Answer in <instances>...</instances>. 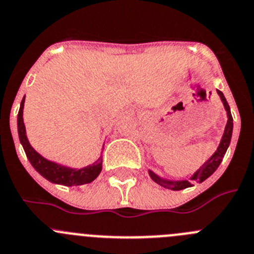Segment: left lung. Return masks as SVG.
I'll return each mask as SVG.
<instances>
[{
    "label": "left lung",
    "mask_w": 254,
    "mask_h": 254,
    "mask_svg": "<svg viewBox=\"0 0 254 254\" xmlns=\"http://www.w3.org/2000/svg\"><path fill=\"white\" fill-rule=\"evenodd\" d=\"M217 93H218V95H220L221 100H222L223 105H225L226 110H227V115H228L227 125H226L225 132H223L222 140H221L220 146H218L217 151H216L215 154L211 156V159L208 160V161L206 162V164L203 165V166L201 167V169L198 170V171L196 172L192 177H191V180H196L197 182L205 181L207 177H210L211 175H212L213 172L217 170V167L220 166L221 161H222L223 155H225L226 151H227L228 145H230V142H231V136H232L233 119H232V115H231V112H230V105H228V103H227V100H226L223 93L221 92V90H217ZM149 174H150V177H151V179L154 180L156 184L161 185V186L165 187V189L174 190V191H179V190H184V189H186V187L192 186V184H191L190 181H187V180H184V181H170V180L160 179V177L157 176V175H155L152 171H149Z\"/></svg>",
    "instance_id": "obj_1"
}]
</instances>
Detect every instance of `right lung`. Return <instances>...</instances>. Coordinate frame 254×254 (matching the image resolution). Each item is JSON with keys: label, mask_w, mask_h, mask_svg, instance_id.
<instances>
[{"label": "right lung", "mask_w": 254, "mask_h": 254, "mask_svg": "<svg viewBox=\"0 0 254 254\" xmlns=\"http://www.w3.org/2000/svg\"><path fill=\"white\" fill-rule=\"evenodd\" d=\"M23 104L24 98L21 102V108H19L18 117H17L19 141H21L22 146H23L24 152H26L29 162L36 169V171H38L48 181L53 182V184L65 185V186H78V185L89 184L93 180L97 179L98 175L102 171V157L97 160V162L84 167V169H69V167L62 166V165H58L56 162H52L49 160L44 159L43 156H41L29 145L28 139L26 136V127H24L23 118H22V115H23Z\"/></svg>", "instance_id": "obj_1"}]
</instances>
